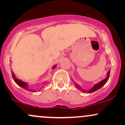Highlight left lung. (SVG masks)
Here are the masks:
<instances>
[{
  "mask_svg": "<svg viewBox=\"0 0 125 125\" xmlns=\"http://www.w3.org/2000/svg\"><path fill=\"white\" fill-rule=\"evenodd\" d=\"M110 72V69L109 71L107 72L106 77L104 80H102V81H101L100 82H99L97 83L96 84H94V85L93 86V87H92V88H90V89L88 90H86L83 89L82 87H81V86L79 85V84H77V83H76V82H74L73 81V79H72V81L73 82L74 86H75V87H76L77 89H78L79 90H80L81 92H83V93H86V94H90V93L94 92L96 91V90H97L98 89H99L101 88V87H102L103 86H104V84H106V83L107 82V81H108L109 78Z\"/></svg>",
  "mask_w": 125,
  "mask_h": 125,
  "instance_id": "1",
  "label": "left lung"
}]
</instances>
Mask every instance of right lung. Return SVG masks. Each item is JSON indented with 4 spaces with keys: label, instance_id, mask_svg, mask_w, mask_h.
I'll list each match as a JSON object with an SVG mask.
<instances>
[{
    "label": "right lung",
    "instance_id": "right-lung-1",
    "mask_svg": "<svg viewBox=\"0 0 125 125\" xmlns=\"http://www.w3.org/2000/svg\"><path fill=\"white\" fill-rule=\"evenodd\" d=\"M56 65H57V64H54V65L52 67V69H54L56 67ZM11 72H12V75L13 79V81L15 82V83L17 84H18V85L19 86H21V87H22V88L24 89L28 90V91L31 92H36L37 90H34V89H31V87H30L29 83H27V82H25L21 81V79H19L17 78V77L16 76L15 73H14L12 71H11ZM46 82H43L44 85H43L42 87L41 88H40V89L43 88V87H44V85H46L47 83Z\"/></svg>",
    "mask_w": 125,
    "mask_h": 125
}]
</instances>
